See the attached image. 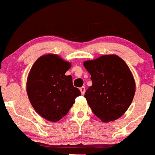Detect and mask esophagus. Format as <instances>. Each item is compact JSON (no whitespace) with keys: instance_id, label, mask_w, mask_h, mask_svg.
Segmentation results:
<instances>
[{"instance_id":"obj_1","label":"esophagus","mask_w":155,"mask_h":155,"mask_svg":"<svg viewBox=\"0 0 155 155\" xmlns=\"http://www.w3.org/2000/svg\"><path fill=\"white\" fill-rule=\"evenodd\" d=\"M80 91H81V94H84V93H85V86L81 87V88H80Z\"/></svg>"}]
</instances>
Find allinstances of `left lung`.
<instances>
[{"label": "left lung", "instance_id": "obj_1", "mask_svg": "<svg viewBox=\"0 0 155 155\" xmlns=\"http://www.w3.org/2000/svg\"><path fill=\"white\" fill-rule=\"evenodd\" d=\"M84 66L93 81L85 98L94 115L103 122L120 118L131 105L135 92L127 65L117 55H103L86 61Z\"/></svg>", "mask_w": 155, "mask_h": 155}]
</instances>
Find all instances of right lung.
Segmentation results:
<instances>
[{
    "instance_id": "add662e5",
    "label": "right lung",
    "mask_w": 155,
    "mask_h": 155,
    "mask_svg": "<svg viewBox=\"0 0 155 155\" xmlns=\"http://www.w3.org/2000/svg\"><path fill=\"white\" fill-rule=\"evenodd\" d=\"M70 63L56 54H46L35 61L27 81V93L34 109L42 117L57 122L68 113L80 96L72 76L65 74Z\"/></svg>"
}]
</instances>
